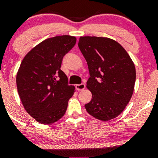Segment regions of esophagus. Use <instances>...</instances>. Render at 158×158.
Segmentation results:
<instances>
[{"label": "esophagus", "instance_id": "34e87169", "mask_svg": "<svg viewBox=\"0 0 158 158\" xmlns=\"http://www.w3.org/2000/svg\"><path fill=\"white\" fill-rule=\"evenodd\" d=\"M76 89H77V90L78 91H81V90H83V89H85L86 86L84 84H77V85L75 86Z\"/></svg>", "mask_w": 158, "mask_h": 158}]
</instances>
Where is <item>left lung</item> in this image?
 I'll return each mask as SVG.
<instances>
[{
    "instance_id": "obj_1",
    "label": "left lung",
    "mask_w": 158,
    "mask_h": 158,
    "mask_svg": "<svg viewBox=\"0 0 158 158\" xmlns=\"http://www.w3.org/2000/svg\"><path fill=\"white\" fill-rule=\"evenodd\" d=\"M78 47L89 72L86 87L92 99L85 105L96 119L108 121L125 109L133 96L135 68L125 49L113 39L81 37Z\"/></svg>"
}]
</instances>
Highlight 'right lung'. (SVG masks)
Segmentation results:
<instances>
[{"label": "right lung", "mask_w": 158, "mask_h": 158, "mask_svg": "<svg viewBox=\"0 0 158 158\" xmlns=\"http://www.w3.org/2000/svg\"><path fill=\"white\" fill-rule=\"evenodd\" d=\"M76 40L70 35L46 39L26 54L19 68V96L25 111L38 123L50 124L62 118L75 92L60 68Z\"/></svg>", "instance_id": "add662e5"}]
</instances>
